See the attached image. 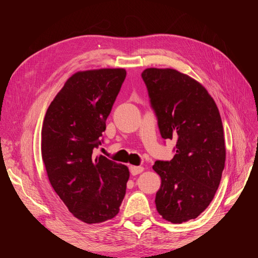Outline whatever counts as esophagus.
<instances>
[{
    "label": "esophagus",
    "mask_w": 258,
    "mask_h": 258,
    "mask_svg": "<svg viewBox=\"0 0 258 258\" xmlns=\"http://www.w3.org/2000/svg\"><path fill=\"white\" fill-rule=\"evenodd\" d=\"M143 171H144V168L141 166H131L130 167V172L132 175H137V174L142 173Z\"/></svg>",
    "instance_id": "1"
}]
</instances>
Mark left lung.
Segmentation results:
<instances>
[{
    "instance_id": "obj_1",
    "label": "left lung",
    "mask_w": 258,
    "mask_h": 258,
    "mask_svg": "<svg viewBox=\"0 0 258 258\" xmlns=\"http://www.w3.org/2000/svg\"><path fill=\"white\" fill-rule=\"evenodd\" d=\"M142 79L162 139L176 140L174 157L153 166L161 178L156 209L181 224L204 212L220 185L226 159L221 115L204 86L174 69H145Z\"/></svg>"
}]
</instances>
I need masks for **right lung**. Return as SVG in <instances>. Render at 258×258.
<instances>
[{
	"instance_id": "add662e5",
	"label": "right lung",
	"mask_w": 258,
	"mask_h": 258,
	"mask_svg": "<svg viewBox=\"0 0 258 258\" xmlns=\"http://www.w3.org/2000/svg\"><path fill=\"white\" fill-rule=\"evenodd\" d=\"M126 74L124 69L74 73L44 117L41 150L50 185L70 212L89 225L115 217L126 194L128 167L92 154Z\"/></svg>"
}]
</instances>
